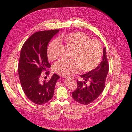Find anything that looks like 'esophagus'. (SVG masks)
Returning <instances> with one entry per match:
<instances>
[{"instance_id": "obj_1", "label": "esophagus", "mask_w": 132, "mask_h": 132, "mask_svg": "<svg viewBox=\"0 0 132 132\" xmlns=\"http://www.w3.org/2000/svg\"><path fill=\"white\" fill-rule=\"evenodd\" d=\"M65 78L68 79V78H73V77H65Z\"/></svg>"}]
</instances>
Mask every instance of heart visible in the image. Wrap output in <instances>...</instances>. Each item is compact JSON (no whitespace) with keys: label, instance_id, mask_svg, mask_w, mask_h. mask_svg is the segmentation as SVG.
<instances>
[{"label":"heart","instance_id":"heart-1","mask_svg":"<svg viewBox=\"0 0 132 132\" xmlns=\"http://www.w3.org/2000/svg\"><path fill=\"white\" fill-rule=\"evenodd\" d=\"M60 40L72 48V59H61L54 65V70L57 74L67 76L79 72L91 71L97 66L102 56V46L100 42L96 39H90L87 34L77 31L61 35ZM61 44L58 39H53L47 48V57L51 60L56 59L60 54Z\"/></svg>","mask_w":132,"mask_h":132}]
</instances>
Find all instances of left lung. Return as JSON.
I'll return each instance as SVG.
<instances>
[{"mask_svg":"<svg viewBox=\"0 0 132 132\" xmlns=\"http://www.w3.org/2000/svg\"><path fill=\"white\" fill-rule=\"evenodd\" d=\"M109 70L106 47L103 48V59L100 65L88 73L81 75L85 81H77V88L72 93L73 98L81 104L88 105L94 102L103 92ZM89 81L90 85H86Z\"/></svg>","mask_w":132,"mask_h":132,"instance_id":"obj_1","label":"left lung"}]
</instances>
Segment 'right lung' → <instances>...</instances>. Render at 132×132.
<instances>
[{"label": "right lung", "mask_w": 132, "mask_h": 132, "mask_svg": "<svg viewBox=\"0 0 132 132\" xmlns=\"http://www.w3.org/2000/svg\"><path fill=\"white\" fill-rule=\"evenodd\" d=\"M59 29L39 31L28 39L21 50L18 74L23 91L29 100L42 105L49 101L53 96L59 76L53 74L49 81H40L43 72L46 75L51 67L47 55V44Z\"/></svg>", "instance_id": "right-lung-1"}]
</instances>
